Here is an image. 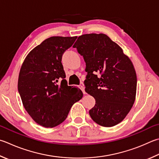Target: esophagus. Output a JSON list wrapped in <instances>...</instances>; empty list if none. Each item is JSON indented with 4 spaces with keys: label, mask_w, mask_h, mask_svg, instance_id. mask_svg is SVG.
Masks as SVG:
<instances>
[{
    "label": "esophagus",
    "mask_w": 159,
    "mask_h": 159,
    "mask_svg": "<svg viewBox=\"0 0 159 159\" xmlns=\"http://www.w3.org/2000/svg\"><path fill=\"white\" fill-rule=\"evenodd\" d=\"M79 87H80V89H81V90L83 91V94H85L86 92H85V87H84V85H80L79 86Z\"/></svg>",
    "instance_id": "esophagus-1"
}]
</instances>
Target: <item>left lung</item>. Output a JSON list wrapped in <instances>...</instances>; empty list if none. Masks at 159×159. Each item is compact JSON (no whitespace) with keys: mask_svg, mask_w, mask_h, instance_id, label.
<instances>
[{"mask_svg":"<svg viewBox=\"0 0 159 159\" xmlns=\"http://www.w3.org/2000/svg\"><path fill=\"white\" fill-rule=\"evenodd\" d=\"M85 62V92L95 99L89 111L94 122L111 127L122 122L134 105L137 76L131 60L106 34H85L73 46ZM98 76H97V75Z\"/></svg>","mask_w":159,"mask_h":159,"instance_id":"left-lung-1","label":"left lung"}]
</instances>
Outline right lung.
<instances>
[{"label":"right lung","instance_id":"1","mask_svg":"<svg viewBox=\"0 0 159 159\" xmlns=\"http://www.w3.org/2000/svg\"><path fill=\"white\" fill-rule=\"evenodd\" d=\"M76 38L51 37L34 47L21 65L18 90L23 105L32 119L44 127L64 122L72 105L83 97L79 88L67 85L61 62L62 54Z\"/></svg>","mask_w":159,"mask_h":159}]
</instances>
